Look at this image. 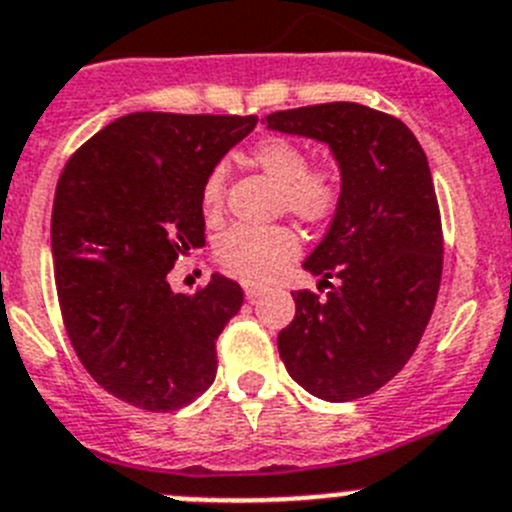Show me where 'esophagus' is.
Instances as JSON below:
<instances>
[{
    "label": "esophagus",
    "mask_w": 512,
    "mask_h": 512,
    "mask_svg": "<svg viewBox=\"0 0 512 512\" xmlns=\"http://www.w3.org/2000/svg\"><path fill=\"white\" fill-rule=\"evenodd\" d=\"M262 290H265V288H262V285H257V283H245V295H247V298H257V295H260L262 293Z\"/></svg>",
    "instance_id": "1"
}]
</instances>
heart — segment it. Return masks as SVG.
<instances>
[{
  "mask_svg": "<svg viewBox=\"0 0 512 512\" xmlns=\"http://www.w3.org/2000/svg\"><path fill=\"white\" fill-rule=\"evenodd\" d=\"M247 164L280 186L278 209L303 224L323 227L338 214L343 202V174L333 161L310 164L308 151L288 136H260L247 148ZM222 166H214L202 184V212L217 219L224 207ZM300 240L285 224L272 227H232L214 245V257L224 270L242 280H267L295 260Z\"/></svg>",
  "mask_w": 512,
  "mask_h": 512,
  "instance_id": "1",
  "label": "heart"
}]
</instances>
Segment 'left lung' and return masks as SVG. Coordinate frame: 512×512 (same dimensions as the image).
Wrapping results in <instances>:
<instances>
[{
    "label": "left lung",
    "mask_w": 512,
    "mask_h": 512,
    "mask_svg": "<svg viewBox=\"0 0 512 512\" xmlns=\"http://www.w3.org/2000/svg\"><path fill=\"white\" fill-rule=\"evenodd\" d=\"M267 126L326 141L343 174L341 209L303 262L328 293L295 290L280 358L318 399H361L404 369L437 303L444 237L427 156L399 118L361 103L290 108Z\"/></svg>",
    "instance_id": "left-lung-1"
}]
</instances>
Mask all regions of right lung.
I'll return each instance as SVG.
<instances>
[{
    "instance_id": "1",
    "label": "right lung",
    "mask_w": 512,
    "mask_h": 512,
    "mask_svg": "<svg viewBox=\"0 0 512 512\" xmlns=\"http://www.w3.org/2000/svg\"><path fill=\"white\" fill-rule=\"evenodd\" d=\"M255 116L128 113L68 159L52 202L60 313L80 364L108 394L174 412L217 376V338L242 288L214 272L194 295L166 280L204 245L202 184Z\"/></svg>"
}]
</instances>
